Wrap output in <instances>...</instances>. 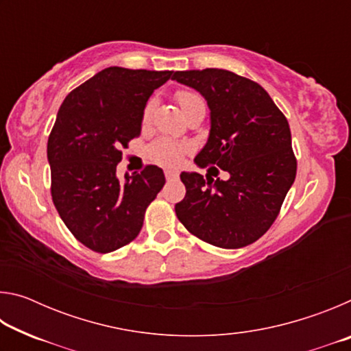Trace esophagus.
Returning a JSON list of instances; mask_svg holds the SVG:
<instances>
[{"instance_id":"34e87169","label":"esophagus","mask_w":351,"mask_h":351,"mask_svg":"<svg viewBox=\"0 0 351 351\" xmlns=\"http://www.w3.org/2000/svg\"><path fill=\"white\" fill-rule=\"evenodd\" d=\"M164 175H165V178H167L169 181H170V180H176V178H178V173H176L175 170H165Z\"/></svg>"}]
</instances>
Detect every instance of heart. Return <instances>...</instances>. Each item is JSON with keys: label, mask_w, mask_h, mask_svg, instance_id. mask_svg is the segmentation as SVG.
I'll list each match as a JSON object with an SVG mask.
<instances>
[{"label": "heart", "mask_w": 351, "mask_h": 351, "mask_svg": "<svg viewBox=\"0 0 351 351\" xmlns=\"http://www.w3.org/2000/svg\"><path fill=\"white\" fill-rule=\"evenodd\" d=\"M175 99L180 104L181 110L184 114L195 108L197 105L204 104V99L199 96V94L193 93V91H187V90H180L175 93ZM154 111V100H148L144 112H142V122L148 123L153 116ZM189 150V147L186 144H181V142L171 141V139H158L156 142H153L148 148V156H150L152 161H154L159 165H164V167H176L180 164L181 158L184 156V153Z\"/></svg>", "instance_id": "b5f03b06"}]
</instances>
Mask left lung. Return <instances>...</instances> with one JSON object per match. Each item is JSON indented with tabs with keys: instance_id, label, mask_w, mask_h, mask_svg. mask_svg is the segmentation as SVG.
Here are the masks:
<instances>
[{
	"instance_id": "8db88e82",
	"label": "left lung",
	"mask_w": 351,
	"mask_h": 351,
	"mask_svg": "<svg viewBox=\"0 0 351 351\" xmlns=\"http://www.w3.org/2000/svg\"><path fill=\"white\" fill-rule=\"evenodd\" d=\"M173 80L203 94L210 108L209 141L195 162L229 173L223 181L182 171L186 197L176 217L209 245H251L276 221L295 180L287 117L257 82L230 71H176Z\"/></svg>"
}]
</instances>
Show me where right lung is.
Returning <instances> with one entry per match:
<instances>
[{
	"instance_id": "right-lung-1",
	"label": "right lung",
	"mask_w": 351,
	"mask_h": 351,
	"mask_svg": "<svg viewBox=\"0 0 351 351\" xmlns=\"http://www.w3.org/2000/svg\"><path fill=\"white\" fill-rule=\"evenodd\" d=\"M171 75L173 71L106 68L71 91L57 112L47 139L52 201L71 234L94 252L132 243L164 187L156 165L125 175V182L116 178V165L122 148L141 134L148 97Z\"/></svg>"
}]
</instances>
